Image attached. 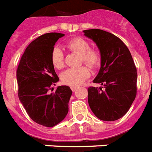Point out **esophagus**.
I'll use <instances>...</instances> for the list:
<instances>
[{"mask_svg": "<svg viewBox=\"0 0 152 152\" xmlns=\"http://www.w3.org/2000/svg\"><path fill=\"white\" fill-rule=\"evenodd\" d=\"M71 90H72V91H75L77 89V87H76V86H72V87H71Z\"/></svg>", "mask_w": 152, "mask_h": 152, "instance_id": "obj_1", "label": "esophagus"}]
</instances>
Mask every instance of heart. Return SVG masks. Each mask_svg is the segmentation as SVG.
I'll return each mask as SVG.
<instances>
[{
	"instance_id": "obj_1",
	"label": "heart",
	"mask_w": 152,
	"mask_h": 152,
	"mask_svg": "<svg viewBox=\"0 0 152 152\" xmlns=\"http://www.w3.org/2000/svg\"><path fill=\"white\" fill-rule=\"evenodd\" d=\"M65 47L81 55V61L91 68H96L101 62L100 53L96 50L90 49L89 42L81 37L68 40ZM51 62L56 69L64 67V54L61 48L55 47L51 53ZM90 76V71L87 67H81L76 69H68L61 75L63 83L70 86H78L83 83L85 79Z\"/></svg>"
}]
</instances>
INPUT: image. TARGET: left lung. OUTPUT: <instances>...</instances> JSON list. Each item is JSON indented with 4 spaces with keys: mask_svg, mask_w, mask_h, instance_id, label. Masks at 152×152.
<instances>
[{
    "mask_svg": "<svg viewBox=\"0 0 152 152\" xmlns=\"http://www.w3.org/2000/svg\"><path fill=\"white\" fill-rule=\"evenodd\" d=\"M99 50L101 67L94 83L101 87L88 88V102L96 117L115 121L125 115L135 99L137 74L127 46L113 34L103 30H84Z\"/></svg>",
    "mask_w": 152,
    "mask_h": 152,
    "instance_id": "obj_1",
    "label": "left lung"
}]
</instances>
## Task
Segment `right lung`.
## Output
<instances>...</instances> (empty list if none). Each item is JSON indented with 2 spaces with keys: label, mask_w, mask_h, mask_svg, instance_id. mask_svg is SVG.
Segmentation results:
<instances>
[{
  "label": "right lung",
  "mask_w": 152,
  "mask_h": 152,
  "mask_svg": "<svg viewBox=\"0 0 152 152\" xmlns=\"http://www.w3.org/2000/svg\"><path fill=\"white\" fill-rule=\"evenodd\" d=\"M64 34L50 32L39 36L26 49L17 69L18 95L26 113L33 121L47 127L61 123L68 113L72 94L67 85L58 86L49 93L59 81L51 62L56 41Z\"/></svg>",
  "instance_id": "1"
}]
</instances>
